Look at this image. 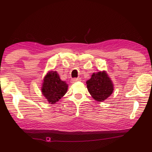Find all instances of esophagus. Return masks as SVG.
Masks as SVG:
<instances>
[{"instance_id": "34e87169", "label": "esophagus", "mask_w": 152, "mask_h": 152, "mask_svg": "<svg viewBox=\"0 0 152 152\" xmlns=\"http://www.w3.org/2000/svg\"><path fill=\"white\" fill-rule=\"evenodd\" d=\"M80 80H81L80 78H72V79L71 80V82H72V83H74V82H79V81H80Z\"/></svg>"}]
</instances>
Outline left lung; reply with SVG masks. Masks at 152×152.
Listing matches in <instances>:
<instances>
[{"mask_svg":"<svg viewBox=\"0 0 152 152\" xmlns=\"http://www.w3.org/2000/svg\"><path fill=\"white\" fill-rule=\"evenodd\" d=\"M86 83L90 94L97 101H104L113 91L112 82L105 72L94 73Z\"/></svg>","mask_w":152,"mask_h":152,"instance_id":"8db88e82","label":"left lung"}]
</instances>
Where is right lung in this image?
<instances>
[{
  "instance_id": "obj_1",
  "label": "right lung",
  "mask_w": 152,
  "mask_h": 152,
  "mask_svg": "<svg viewBox=\"0 0 152 152\" xmlns=\"http://www.w3.org/2000/svg\"><path fill=\"white\" fill-rule=\"evenodd\" d=\"M68 90V84L61 80L56 72H50L43 80L42 93L49 102L51 104L58 102Z\"/></svg>"
}]
</instances>
